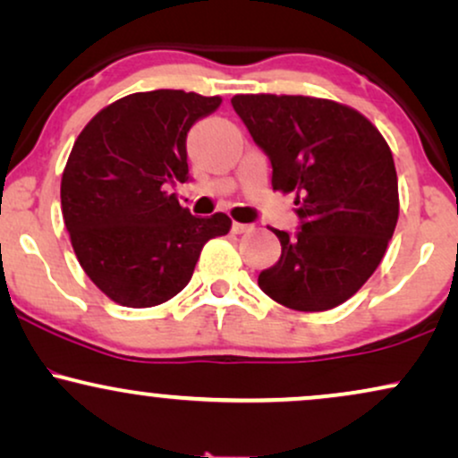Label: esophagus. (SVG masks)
<instances>
[{
	"label": "esophagus",
	"instance_id": "obj_1",
	"mask_svg": "<svg viewBox=\"0 0 458 458\" xmlns=\"http://www.w3.org/2000/svg\"><path fill=\"white\" fill-rule=\"evenodd\" d=\"M249 230H251V225H249V224L233 222V233L234 234H245V233H249Z\"/></svg>",
	"mask_w": 458,
	"mask_h": 458
}]
</instances>
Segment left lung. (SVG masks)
Masks as SVG:
<instances>
[{"mask_svg": "<svg viewBox=\"0 0 458 458\" xmlns=\"http://www.w3.org/2000/svg\"><path fill=\"white\" fill-rule=\"evenodd\" d=\"M233 107L268 156L272 188L296 190V234L275 230L281 258L259 272L266 296L329 310L378 268L399 216L393 154L374 124L335 101L236 95Z\"/></svg>", "mask_w": 458, "mask_h": 458, "instance_id": "1", "label": "left lung"}]
</instances>
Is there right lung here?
I'll return each instance as SVG.
<instances>
[{"mask_svg":"<svg viewBox=\"0 0 458 458\" xmlns=\"http://www.w3.org/2000/svg\"><path fill=\"white\" fill-rule=\"evenodd\" d=\"M219 97L149 90L101 109L75 139L61 207L78 262L90 281L131 309L177 296L202 247L228 234L230 217H196L169 194L188 182L186 137Z\"/></svg>","mask_w":458,"mask_h":458,"instance_id":"1","label":"right lung"}]
</instances>
